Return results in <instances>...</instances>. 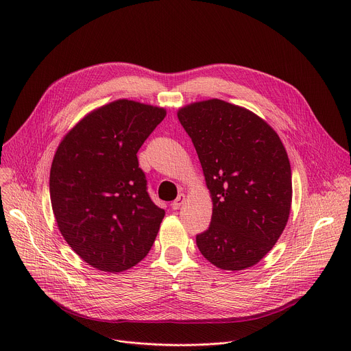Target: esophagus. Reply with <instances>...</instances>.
<instances>
[{
	"mask_svg": "<svg viewBox=\"0 0 351 351\" xmlns=\"http://www.w3.org/2000/svg\"><path fill=\"white\" fill-rule=\"evenodd\" d=\"M186 202V196L183 195V193H180L178 197H176V200H173L172 202V204H171V207L173 208V210H179L182 206H183V203Z\"/></svg>",
	"mask_w": 351,
	"mask_h": 351,
	"instance_id": "34e87169",
	"label": "esophagus"
}]
</instances>
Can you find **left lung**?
I'll use <instances>...</instances> for the list:
<instances>
[{
	"instance_id": "1",
	"label": "left lung",
	"mask_w": 351,
	"mask_h": 351,
	"mask_svg": "<svg viewBox=\"0 0 351 351\" xmlns=\"http://www.w3.org/2000/svg\"><path fill=\"white\" fill-rule=\"evenodd\" d=\"M178 119L192 138L213 200L211 224L196 237L222 270L259 263L282 234L293 200L289 155L271 127L221 99L190 104Z\"/></svg>"
}]
</instances>
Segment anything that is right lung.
Listing matches in <instances>:
<instances>
[{"label": "right lung", "instance_id": "add662e5", "mask_svg": "<svg viewBox=\"0 0 351 351\" xmlns=\"http://www.w3.org/2000/svg\"><path fill=\"white\" fill-rule=\"evenodd\" d=\"M167 110L119 99L88 113L58 144L50 169L57 227L92 267L119 273L149 252L165 211L147 192L137 152Z\"/></svg>", "mask_w": 351, "mask_h": 351}]
</instances>
